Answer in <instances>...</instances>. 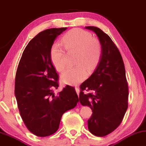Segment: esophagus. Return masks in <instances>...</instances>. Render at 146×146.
Returning <instances> with one entry per match:
<instances>
[{
  "instance_id": "34e87169",
  "label": "esophagus",
  "mask_w": 146,
  "mask_h": 146,
  "mask_svg": "<svg viewBox=\"0 0 146 146\" xmlns=\"http://www.w3.org/2000/svg\"><path fill=\"white\" fill-rule=\"evenodd\" d=\"M75 90H76V92H77V95L79 96V88H78V87H75Z\"/></svg>"
}]
</instances>
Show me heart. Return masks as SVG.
Returning <instances> with one entry per match:
<instances>
[{"instance_id": "1", "label": "heart", "mask_w": 146, "mask_h": 146, "mask_svg": "<svg viewBox=\"0 0 146 146\" xmlns=\"http://www.w3.org/2000/svg\"><path fill=\"white\" fill-rule=\"evenodd\" d=\"M69 53L76 52L75 64L77 66L67 68L61 75L62 82L75 85L88 77V70L96 67L102 56V46L100 42L93 38L88 31L74 29L65 34L62 38V44L54 43L50 50V60L56 70L62 71L66 66V51Z\"/></svg>"}]
</instances>
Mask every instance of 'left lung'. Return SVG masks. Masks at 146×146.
<instances>
[{
    "label": "left lung",
    "mask_w": 146,
    "mask_h": 146,
    "mask_svg": "<svg viewBox=\"0 0 146 146\" xmlns=\"http://www.w3.org/2000/svg\"><path fill=\"white\" fill-rule=\"evenodd\" d=\"M85 28L96 34L102 56L94 72L80 84L79 101L92 110L88 120L89 131L102 137L114 131L123 121L128 108L129 87L123 58L111 38L98 27ZM84 90L92 92L84 94Z\"/></svg>",
    "instance_id": "left-lung-1"
}]
</instances>
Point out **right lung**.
I'll use <instances>...</instances> for the list:
<instances>
[{
	"instance_id": "1",
	"label": "right lung",
	"mask_w": 146,
	"mask_h": 146,
	"mask_svg": "<svg viewBox=\"0 0 146 146\" xmlns=\"http://www.w3.org/2000/svg\"><path fill=\"white\" fill-rule=\"evenodd\" d=\"M67 27L44 30L30 40L17 66L15 96L23 123L35 135L45 137L57 131L63 114L79 102L73 86L55 94L58 75L52 64L54 40Z\"/></svg>"
}]
</instances>
